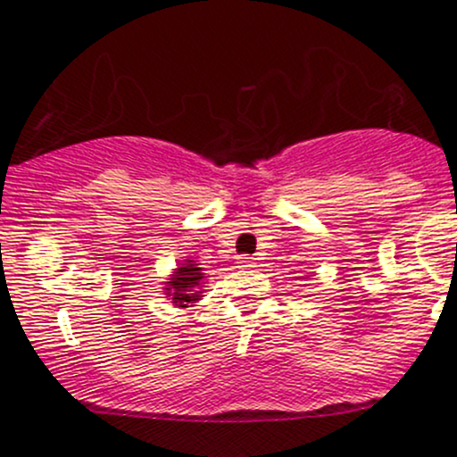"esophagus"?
Masks as SVG:
<instances>
[{"mask_svg": "<svg viewBox=\"0 0 457 457\" xmlns=\"http://www.w3.org/2000/svg\"><path fill=\"white\" fill-rule=\"evenodd\" d=\"M238 264L240 267H253V258H249V255H240Z\"/></svg>", "mask_w": 457, "mask_h": 457, "instance_id": "34e87169", "label": "esophagus"}]
</instances>
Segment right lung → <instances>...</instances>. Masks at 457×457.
<instances>
[{
	"label": "right lung",
	"mask_w": 457,
	"mask_h": 457,
	"mask_svg": "<svg viewBox=\"0 0 457 457\" xmlns=\"http://www.w3.org/2000/svg\"><path fill=\"white\" fill-rule=\"evenodd\" d=\"M204 279L202 269L195 267V264H187V267H179L175 270L171 282H167V293L173 299L175 305L179 308H188V303H195L199 299V293H193L197 288L199 282Z\"/></svg>",
	"instance_id": "add662e5"
}]
</instances>
